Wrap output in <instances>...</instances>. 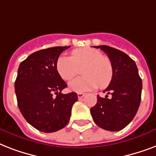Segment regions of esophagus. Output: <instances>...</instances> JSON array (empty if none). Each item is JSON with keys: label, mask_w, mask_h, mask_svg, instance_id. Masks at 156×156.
Returning a JSON list of instances; mask_svg holds the SVG:
<instances>
[{"label": "esophagus", "mask_w": 156, "mask_h": 156, "mask_svg": "<svg viewBox=\"0 0 156 156\" xmlns=\"http://www.w3.org/2000/svg\"><path fill=\"white\" fill-rule=\"evenodd\" d=\"M84 96H85V93H83V92H78V100H82V99H83Z\"/></svg>", "instance_id": "1"}]
</instances>
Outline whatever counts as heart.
I'll use <instances>...</instances> for the list:
<instances>
[{"instance_id": "obj_1", "label": "heart", "mask_w": 156, "mask_h": 156, "mask_svg": "<svg viewBox=\"0 0 156 156\" xmlns=\"http://www.w3.org/2000/svg\"><path fill=\"white\" fill-rule=\"evenodd\" d=\"M83 76L69 83V87L76 92H82L99 87H106L113 77L111 60L97 49L82 48L74 49L71 56H61L56 62V70L64 80L69 81L80 73Z\"/></svg>"}]
</instances>
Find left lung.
<instances>
[{
  "label": "left lung",
  "mask_w": 156,
  "mask_h": 156,
  "mask_svg": "<svg viewBox=\"0 0 156 156\" xmlns=\"http://www.w3.org/2000/svg\"><path fill=\"white\" fill-rule=\"evenodd\" d=\"M108 55L113 67V77L104 98L97 95V103L90 108L95 123L108 131H119L135 116L141 102L143 83L136 63L120 50L107 45L95 46ZM110 94L111 97L108 98Z\"/></svg>",
  "instance_id": "1"
}]
</instances>
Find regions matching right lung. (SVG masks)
Listing matches in <instances>:
<instances>
[{
  "instance_id": "1",
  "label": "right lung",
  "mask_w": 156,
  "mask_h": 156,
  "mask_svg": "<svg viewBox=\"0 0 156 156\" xmlns=\"http://www.w3.org/2000/svg\"><path fill=\"white\" fill-rule=\"evenodd\" d=\"M69 47L37 51L18 67L14 83L18 108L26 121L41 132L52 133L64 128L78 101L77 93H61L67 84L56 70L60 54Z\"/></svg>"
}]
</instances>
